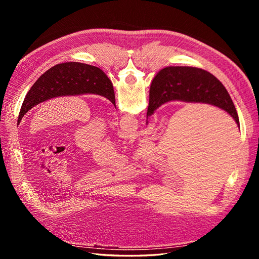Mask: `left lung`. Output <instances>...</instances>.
Returning a JSON list of instances; mask_svg holds the SVG:
<instances>
[{"label": "left lung", "mask_w": 259, "mask_h": 259, "mask_svg": "<svg viewBox=\"0 0 259 259\" xmlns=\"http://www.w3.org/2000/svg\"><path fill=\"white\" fill-rule=\"evenodd\" d=\"M96 94L109 99L115 106L111 81L97 67L81 62H65L52 67L33 84L23 99L18 124L31 108L58 96Z\"/></svg>", "instance_id": "obj_1"}]
</instances>
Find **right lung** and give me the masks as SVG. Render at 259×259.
<instances>
[{"label":"right lung","instance_id":"1","mask_svg":"<svg viewBox=\"0 0 259 259\" xmlns=\"http://www.w3.org/2000/svg\"><path fill=\"white\" fill-rule=\"evenodd\" d=\"M171 100L204 103L228 112L237 124L239 116L225 86L209 72L193 67H167L155 75L149 94L147 116Z\"/></svg>","mask_w":259,"mask_h":259}]
</instances>
